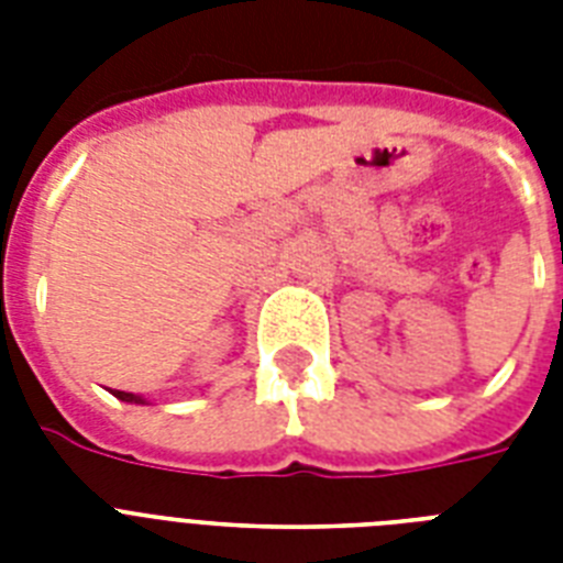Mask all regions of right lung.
Wrapping results in <instances>:
<instances>
[{"mask_svg":"<svg viewBox=\"0 0 563 563\" xmlns=\"http://www.w3.org/2000/svg\"><path fill=\"white\" fill-rule=\"evenodd\" d=\"M119 397V400H125V402H145L140 394H131V391H113Z\"/></svg>","mask_w":563,"mask_h":563,"instance_id":"right-lung-1","label":"right lung"}]
</instances>
